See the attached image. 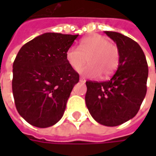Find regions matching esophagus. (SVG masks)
Wrapping results in <instances>:
<instances>
[{"label":"esophagus","instance_id":"1","mask_svg":"<svg viewBox=\"0 0 156 156\" xmlns=\"http://www.w3.org/2000/svg\"><path fill=\"white\" fill-rule=\"evenodd\" d=\"M79 81L82 82V83H85L86 80H85V78H83V77H80V79H79Z\"/></svg>","mask_w":156,"mask_h":156}]
</instances>
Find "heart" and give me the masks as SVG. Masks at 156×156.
I'll list each match as a JSON object with an SVG mask.
<instances>
[{
  "mask_svg": "<svg viewBox=\"0 0 156 156\" xmlns=\"http://www.w3.org/2000/svg\"><path fill=\"white\" fill-rule=\"evenodd\" d=\"M68 64L78 69L87 62L88 65L78 72L88 78H107L115 73L120 62L119 50L106 37L96 35L82 39L78 47L72 46L66 52Z\"/></svg>",
  "mask_w": 156,
  "mask_h": 156,
  "instance_id": "heart-1",
  "label": "heart"
}]
</instances>
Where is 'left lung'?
<instances>
[{
	"label": "left lung",
	"instance_id": "obj_1",
	"mask_svg": "<svg viewBox=\"0 0 156 156\" xmlns=\"http://www.w3.org/2000/svg\"><path fill=\"white\" fill-rule=\"evenodd\" d=\"M105 32L117 45L120 62L108 81L86 82L85 102L95 120L113 127L136 115L146 94L149 70L144 51L136 41L119 32Z\"/></svg>",
	"mask_w": 156,
	"mask_h": 156
}]
</instances>
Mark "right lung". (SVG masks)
I'll list each match as a JSON object with an SVG mask.
<instances>
[{
  "label": "right lung",
  "instance_id": "add662e5",
  "mask_svg": "<svg viewBox=\"0 0 156 156\" xmlns=\"http://www.w3.org/2000/svg\"><path fill=\"white\" fill-rule=\"evenodd\" d=\"M78 35L47 32L23 45L13 62L16 108L35 127L54 125L63 115L79 75L66 52Z\"/></svg>",
  "mask_w": 156,
  "mask_h": 156
}]
</instances>
